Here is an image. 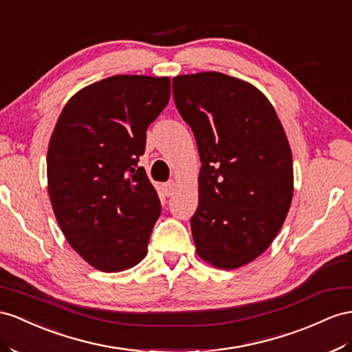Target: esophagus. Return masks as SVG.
Instances as JSON below:
<instances>
[{
    "mask_svg": "<svg viewBox=\"0 0 352 352\" xmlns=\"http://www.w3.org/2000/svg\"><path fill=\"white\" fill-rule=\"evenodd\" d=\"M177 190V183L175 182H168L164 184V192L166 196H173Z\"/></svg>",
    "mask_w": 352,
    "mask_h": 352,
    "instance_id": "34e87169",
    "label": "esophagus"
}]
</instances>
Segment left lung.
<instances>
[{"mask_svg": "<svg viewBox=\"0 0 352 352\" xmlns=\"http://www.w3.org/2000/svg\"><path fill=\"white\" fill-rule=\"evenodd\" d=\"M175 107L201 157L190 226L206 262L250 263L281 229L293 197V159L283 124L253 85L221 73L173 78Z\"/></svg>", "mask_w": 352, "mask_h": 352, "instance_id": "obj_1", "label": "left lung"}]
</instances>
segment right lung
<instances>
[{"mask_svg": "<svg viewBox=\"0 0 352 352\" xmlns=\"http://www.w3.org/2000/svg\"><path fill=\"white\" fill-rule=\"evenodd\" d=\"M169 95L168 77H108L71 98L53 131V211L69 245L102 272L132 267L147 254L162 205L138 162Z\"/></svg>", "mask_w": 352, "mask_h": 352, "instance_id": "1", "label": "right lung"}]
</instances>
